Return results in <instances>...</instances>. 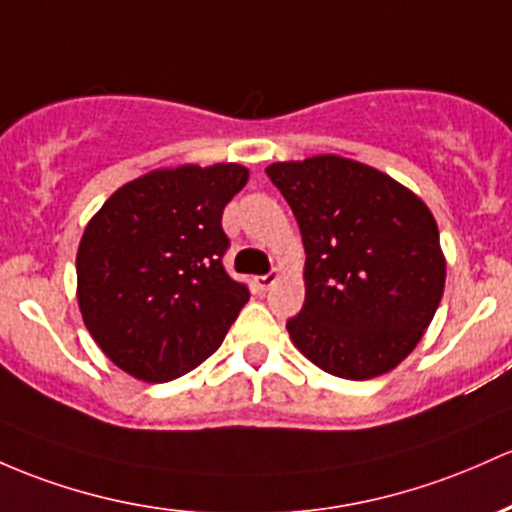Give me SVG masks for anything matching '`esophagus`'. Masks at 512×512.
<instances>
[{
	"label": "esophagus",
	"instance_id": "34e87169",
	"mask_svg": "<svg viewBox=\"0 0 512 512\" xmlns=\"http://www.w3.org/2000/svg\"><path fill=\"white\" fill-rule=\"evenodd\" d=\"M274 282H277V274H274V272L262 274V277H255V286H257V291H267L269 286H272Z\"/></svg>",
	"mask_w": 512,
	"mask_h": 512
}]
</instances>
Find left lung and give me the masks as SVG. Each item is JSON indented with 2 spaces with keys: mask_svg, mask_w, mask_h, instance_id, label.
Listing matches in <instances>:
<instances>
[{
  "mask_svg": "<svg viewBox=\"0 0 512 512\" xmlns=\"http://www.w3.org/2000/svg\"><path fill=\"white\" fill-rule=\"evenodd\" d=\"M269 179L301 228L306 301L289 338L323 372L364 381L396 369L440 306L447 262L425 201L340 155L274 162Z\"/></svg>",
  "mask_w": 512,
  "mask_h": 512,
  "instance_id": "left-lung-1",
  "label": "left lung"
}]
</instances>
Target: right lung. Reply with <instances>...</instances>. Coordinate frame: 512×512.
<instances>
[{
  "label": "right lung",
  "instance_id": "1",
  "mask_svg": "<svg viewBox=\"0 0 512 512\" xmlns=\"http://www.w3.org/2000/svg\"><path fill=\"white\" fill-rule=\"evenodd\" d=\"M235 162L153 170L116 189L77 247V303L106 357L148 384L192 372L221 347L245 284L226 274L223 209L247 184Z\"/></svg>",
  "mask_w": 512,
  "mask_h": 512
}]
</instances>
